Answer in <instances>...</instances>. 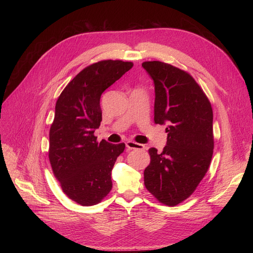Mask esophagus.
Masks as SVG:
<instances>
[{"label": "esophagus", "mask_w": 253, "mask_h": 253, "mask_svg": "<svg viewBox=\"0 0 253 253\" xmlns=\"http://www.w3.org/2000/svg\"><path fill=\"white\" fill-rule=\"evenodd\" d=\"M126 146L129 150H144L145 149V146H144L143 144L136 143L134 141H128L126 143Z\"/></svg>", "instance_id": "obj_1"}]
</instances>
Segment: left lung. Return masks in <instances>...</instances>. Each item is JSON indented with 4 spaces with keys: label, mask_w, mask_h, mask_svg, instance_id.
Returning a JSON list of instances; mask_svg holds the SVG:
<instances>
[{
    "label": "left lung",
    "mask_w": 253,
    "mask_h": 253,
    "mask_svg": "<svg viewBox=\"0 0 253 253\" xmlns=\"http://www.w3.org/2000/svg\"><path fill=\"white\" fill-rule=\"evenodd\" d=\"M142 67L154 81V122L167 125L163 151L148 150L144 184L159 202L175 206L195 191L209 168L214 148L212 107L186 71L160 61L143 62Z\"/></svg>",
    "instance_id": "obj_1"
}]
</instances>
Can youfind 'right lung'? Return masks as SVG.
<instances>
[{
  "label": "right lung",
  "instance_id": "add662e5",
  "mask_svg": "<svg viewBox=\"0 0 253 253\" xmlns=\"http://www.w3.org/2000/svg\"><path fill=\"white\" fill-rule=\"evenodd\" d=\"M133 67L103 60L84 68L60 94L50 128L49 160L63 192L82 206L101 202L112 189L111 172L125 144L100 143L102 93Z\"/></svg>",
  "mask_w": 253,
  "mask_h": 253
}]
</instances>
